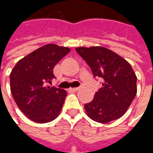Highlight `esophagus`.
I'll return each mask as SVG.
<instances>
[{"label": "esophagus", "mask_w": 153, "mask_h": 153, "mask_svg": "<svg viewBox=\"0 0 153 153\" xmlns=\"http://www.w3.org/2000/svg\"><path fill=\"white\" fill-rule=\"evenodd\" d=\"M70 90L73 91V92H77V91L80 90V88H70Z\"/></svg>", "instance_id": "esophagus-1"}]
</instances>
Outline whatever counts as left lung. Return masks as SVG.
<instances>
[{
  "mask_svg": "<svg viewBox=\"0 0 153 153\" xmlns=\"http://www.w3.org/2000/svg\"><path fill=\"white\" fill-rule=\"evenodd\" d=\"M75 50L89 65L93 76L103 79L102 88L84 105L88 116L99 123L120 118L137 93V76L130 64L106 47H80Z\"/></svg>",
  "mask_w": 153,
  "mask_h": 153,
  "instance_id": "obj_1",
  "label": "left lung"
}]
</instances>
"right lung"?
Here are the masks:
<instances>
[{
  "label": "right lung",
  "instance_id": "right-lung-1",
  "mask_svg": "<svg viewBox=\"0 0 153 153\" xmlns=\"http://www.w3.org/2000/svg\"><path fill=\"white\" fill-rule=\"evenodd\" d=\"M70 51L69 47L47 44L19 60L11 70L12 96L20 111L33 121L47 123L60 114L66 91L46 85L55 78V65Z\"/></svg>",
  "mask_w": 153,
  "mask_h": 153
}]
</instances>
